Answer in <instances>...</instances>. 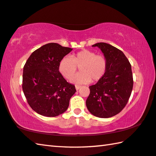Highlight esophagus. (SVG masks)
I'll use <instances>...</instances> for the list:
<instances>
[{
    "mask_svg": "<svg viewBox=\"0 0 156 156\" xmlns=\"http://www.w3.org/2000/svg\"><path fill=\"white\" fill-rule=\"evenodd\" d=\"M75 87H76V90H78V89L81 87V86H79V85H76Z\"/></svg>",
    "mask_w": 156,
    "mask_h": 156,
    "instance_id": "obj_1",
    "label": "esophagus"
}]
</instances>
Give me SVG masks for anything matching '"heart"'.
Instances as JSON below:
<instances>
[{
    "label": "heart",
    "mask_w": 156,
    "mask_h": 156,
    "mask_svg": "<svg viewBox=\"0 0 156 156\" xmlns=\"http://www.w3.org/2000/svg\"><path fill=\"white\" fill-rule=\"evenodd\" d=\"M107 61L102 55L89 50H82L71 57H65L59 63V72L63 77L72 78L80 68V73L72 79L74 83H87L100 80L107 71Z\"/></svg>",
    "instance_id": "obj_1"
}]
</instances>
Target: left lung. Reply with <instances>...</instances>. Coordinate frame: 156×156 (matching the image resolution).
<instances>
[{
	"label": "left lung",
	"instance_id": "obj_1",
	"mask_svg": "<svg viewBox=\"0 0 156 156\" xmlns=\"http://www.w3.org/2000/svg\"><path fill=\"white\" fill-rule=\"evenodd\" d=\"M92 47L103 53L107 67L103 77L89 87L86 105L96 117L110 118L119 113L130 98L133 84L131 65L122 51L109 44L98 43Z\"/></svg>",
	"mask_w": 156,
	"mask_h": 156
}]
</instances>
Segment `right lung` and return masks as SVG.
Segmentation results:
<instances>
[{"mask_svg": "<svg viewBox=\"0 0 156 156\" xmlns=\"http://www.w3.org/2000/svg\"><path fill=\"white\" fill-rule=\"evenodd\" d=\"M72 48L58 43L44 44L34 51L23 67V90L28 104L38 114L56 117L66 112L75 86L60 73L59 63Z\"/></svg>", "mask_w": 156, "mask_h": 156, "instance_id": "right-lung-1", "label": "right lung"}]
</instances>
